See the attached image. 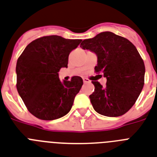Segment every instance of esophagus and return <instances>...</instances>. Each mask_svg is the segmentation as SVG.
I'll list each match as a JSON object with an SVG mask.
<instances>
[{"label": "esophagus", "mask_w": 157, "mask_h": 157, "mask_svg": "<svg viewBox=\"0 0 157 157\" xmlns=\"http://www.w3.org/2000/svg\"><path fill=\"white\" fill-rule=\"evenodd\" d=\"M83 81H84L85 84H86V83H90V81L87 78H83Z\"/></svg>", "instance_id": "obj_1"}]
</instances>
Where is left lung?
<instances>
[{
  "mask_svg": "<svg viewBox=\"0 0 157 157\" xmlns=\"http://www.w3.org/2000/svg\"><path fill=\"white\" fill-rule=\"evenodd\" d=\"M83 49L96 53V73H103L106 84L92 81L94 92L90 96L95 111L107 117L126 114L140 96L144 85L145 66L133 43L123 37L105 31L85 39Z\"/></svg>",
  "mask_w": 157,
  "mask_h": 157,
  "instance_id": "obj_1",
  "label": "left lung"
}]
</instances>
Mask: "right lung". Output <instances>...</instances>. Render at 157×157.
Segmentation results:
<instances>
[{"label": "right lung", "instance_id": "obj_1", "mask_svg": "<svg viewBox=\"0 0 157 157\" xmlns=\"http://www.w3.org/2000/svg\"><path fill=\"white\" fill-rule=\"evenodd\" d=\"M81 42L58 35L43 36L28 44L17 59V90L36 118L54 120L70 111L83 80L75 76L61 82L58 72L67 67L70 52Z\"/></svg>", "mask_w": 157, "mask_h": 157}]
</instances>
